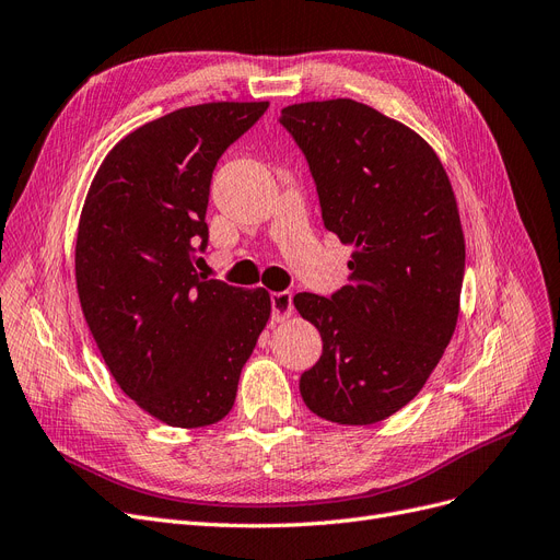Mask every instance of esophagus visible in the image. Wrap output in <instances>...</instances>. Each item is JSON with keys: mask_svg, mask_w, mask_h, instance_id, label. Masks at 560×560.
I'll use <instances>...</instances> for the list:
<instances>
[{"mask_svg": "<svg viewBox=\"0 0 560 560\" xmlns=\"http://www.w3.org/2000/svg\"><path fill=\"white\" fill-rule=\"evenodd\" d=\"M293 316V295L288 291L272 293V320L281 323Z\"/></svg>", "mask_w": 560, "mask_h": 560, "instance_id": "34e87169", "label": "esophagus"}]
</instances>
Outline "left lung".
<instances>
[{
    "mask_svg": "<svg viewBox=\"0 0 560 560\" xmlns=\"http://www.w3.org/2000/svg\"><path fill=\"white\" fill-rule=\"evenodd\" d=\"M281 124L312 168L325 228L355 248L339 293L293 300L323 339L300 395L323 420L376 424L418 397L457 327V198L431 144L364 103H295Z\"/></svg>",
    "mask_w": 560,
    "mask_h": 560,
    "instance_id": "8db88e82",
    "label": "left lung"
}]
</instances>
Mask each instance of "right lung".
<instances>
[{
	"label": "right lung",
	"instance_id": "obj_1",
	"mask_svg": "<svg viewBox=\"0 0 560 560\" xmlns=\"http://www.w3.org/2000/svg\"><path fill=\"white\" fill-rule=\"evenodd\" d=\"M269 101H214L142 124L106 154L82 205L75 285L124 395L152 418L198 429L223 420L272 300L194 269L207 246L219 156Z\"/></svg>",
	"mask_w": 560,
	"mask_h": 560
}]
</instances>
